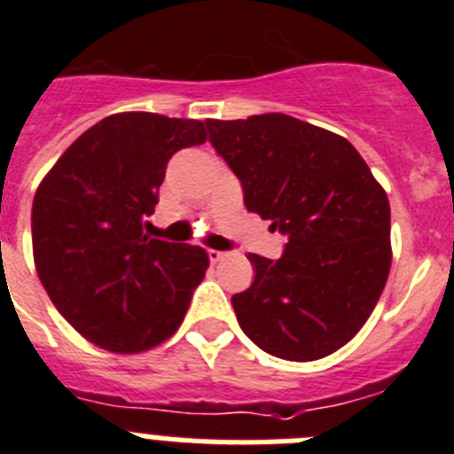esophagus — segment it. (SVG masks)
<instances>
[{
	"instance_id": "esophagus-1",
	"label": "esophagus",
	"mask_w": 454,
	"mask_h": 454,
	"mask_svg": "<svg viewBox=\"0 0 454 454\" xmlns=\"http://www.w3.org/2000/svg\"><path fill=\"white\" fill-rule=\"evenodd\" d=\"M224 252H220V250H208V259H211V263H220V262H224Z\"/></svg>"
}]
</instances>
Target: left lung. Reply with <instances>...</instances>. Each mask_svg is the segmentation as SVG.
<instances>
[{
    "mask_svg": "<svg viewBox=\"0 0 454 454\" xmlns=\"http://www.w3.org/2000/svg\"><path fill=\"white\" fill-rule=\"evenodd\" d=\"M204 124L247 211L288 236L277 262L247 254L254 282L231 298L240 330L288 362L332 355L362 330L387 284V192L343 136L316 124L284 114Z\"/></svg>",
    "mask_w": 454,
    "mask_h": 454,
    "instance_id": "left-lung-1",
    "label": "left lung"
}]
</instances>
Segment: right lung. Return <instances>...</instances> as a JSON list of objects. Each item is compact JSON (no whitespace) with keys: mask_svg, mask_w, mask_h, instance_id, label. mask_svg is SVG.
<instances>
[{"mask_svg":"<svg viewBox=\"0 0 454 454\" xmlns=\"http://www.w3.org/2000/svg\"><path fill=\"white\" fill-rule=\"evenodd\" d=\"M207 140L200 120L115 114L83 131L40 182L31 208L34 262L63 318L118 355L179 330L208 254L145 234L175 152Z\"/></svg>","mask_w":454,"mask_h":454,"instance_id":"obj_1","label":"right lung"}]
</instances>
